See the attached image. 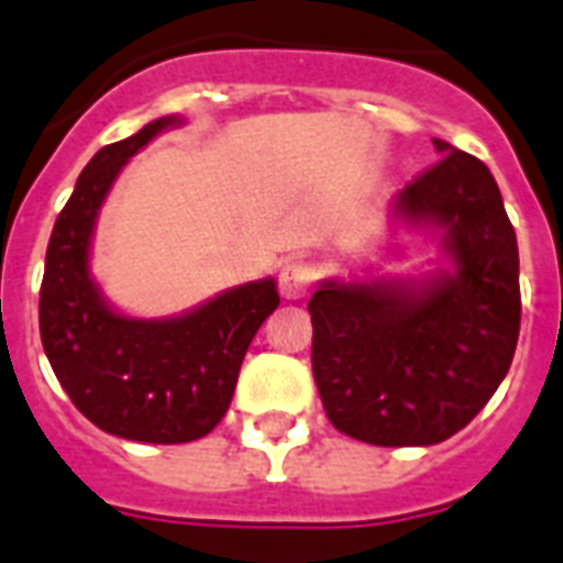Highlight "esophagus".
<instances>
[{
	"mask_svg": "<svg viewBox=\"0 0 563 563\" xmlns=\"http://www.w3.org/2000/svg\"><path fill=\"white\" fill-rule=\"evenodd\" d=\"M309 289H312V268H309L303 260H289V263L280 268V291L283 298L300 300L307 298Z\"/></svg>",
	"mask_w": 563,
	"mask_h": 563,
	"instance_id": "obj_1",
	"label": "esophagus"
}]
</instances>
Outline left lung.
Wrapping results in <instances>:
<instances>
[{
	"label": "left lung",
	"instance_id": "8db88e82",
	"mask_svg": "<svg viewBox=\"0 0 563 563\" xmlns=\"http://www.w3.org/2000/svg\"><path fill=\"white\" fill-rule=\"evenodd\" d=\"M406 184L394 212L441 228L453 272L429 280H327L309 300L312 374L330 423L376 446H429L471 423L515 360L520 256L497 180L473 154Z\"/></svg>",
	"mask_w": 563,
	"mask_h": 563
}]
</instances>
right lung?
Here are the masks:
<instances>
[{
	"label": "right lung",
	"mask_w": 563,
	"mask_h": 563,
	"mask_svg": "<svg viewBox=\"0 0 563 563\" xmlns=\"http://www.w3.org/2000/svg\"><path fill=\"white\" fill-rule=\"evenodd\" d=\"M166 117L104 145L75 184L48 239L40 286V339L52 371L84 418L143 444H187L230 406L247 344L280 295L274 280L224 291L180 318L136 321L113 312L90 277V236L113 180Z\"/></svg>",
	"instance_id": "right-lung-1"
}]
</instances>
